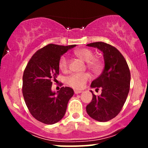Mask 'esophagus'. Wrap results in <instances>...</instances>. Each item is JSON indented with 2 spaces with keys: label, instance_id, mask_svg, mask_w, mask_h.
Masks as SVG:
<instances>
[{
  "label": "esophagus",
  "instance_id": "obj_1",
  "mask_svg": "<svg viewBox=\"0 0 148 148\" xmlns=\"http://www.w3.org/2000/svg\"><path fill=\"white\" fill-rule=\"evenodd\" d=\"M81 92H82L81 90H74V93H75V94H79V93Z\"/></svg>",
  "mask_w": 148,
  "mask_h": 148
}]
</instances>
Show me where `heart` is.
Segmentation results:
<instances>
[{"mask_svg":"<svg viewBox=\"0 0 148 148\" xmlns=\"http://www.w3.org/2000/svg\"><path fill=\"white\" fill-rule=\"evenodd\" d=\"M74 54L82 60L87 62V67L92 72L98 73L102 67L101 61L99 58H94V53L88 49H80L74 51ZM69 67V60L66 56H62L59 60V68L62 72H66ZM90 79L88 73L73 74L66 79V83L71 88L75 90H81L86 86V83Z\"/></svg>","mask_w":148,"mask_h":148,"instance_id":"b5f03b06","label":"heart"}]
</instances>
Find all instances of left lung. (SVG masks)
<instances>
[{
	"label": "left lung",
	"mask_w": 148,
	"mask_h": 148,
	"mask_svg": "<svg viewBox=\"0 0 148 148\" xmlns=\"http://www.w3.org/2000/svg\"><path fill=\"white\" fill-rule=\"evenodd\" d=\"M88 47L97 48L102 52L104 68L99 77L92 82L91 88H101L97 97L93 94L91 102L86 106L90 118L106 122L120 113L130 91V71L125 58L115 47L102 42H93Z\"/></svg>",
	"instance_id": "obj_1"
}]
</instances>
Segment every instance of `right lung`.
<instances>
[{
	"mask_svg": "<svg viewBox=\"0 0 148 148\" xmlns=\"http://www.w3.org/2000/svg\"><path fill=\"white\" fill-rule=\"evenodd\" d=\"M76 47L47 45L33 56L23 75V95L31 115L38 121L53 125L64 117L67 103L74 95L71 88L51 90L52 79L59 74V60L62 55Z\"/></svg>",
	"mask_w": 148,
	"mask_h": 148,
	"instance_id": "right-lung-1",
	"label": "right lung"
}]
</instances>
